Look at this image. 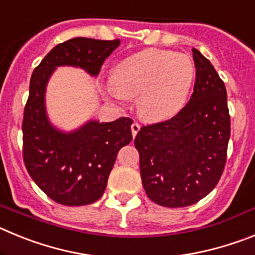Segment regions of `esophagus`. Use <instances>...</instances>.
Here are the masks:
<instances>
[{"instance_id":"34e87169","label":"esophagus","mask_w":255,"mask_h":255,"mask_svg":"<svg viewBox=\"0 0 255 255\" xmlns=\"http://www.w3.org/2000/svg\"><path fill=\"white\" fill-rule=\"evenodd\" d=\"M140 130V125H139L138 123H132L131 124V134L132 136H136V134H138V131Z\"/></svg>"}]
</instances>
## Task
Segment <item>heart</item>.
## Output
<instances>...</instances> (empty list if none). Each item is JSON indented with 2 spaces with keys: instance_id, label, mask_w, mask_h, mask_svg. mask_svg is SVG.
Here are the masks:
<instances>
[{
  "instance_id": "1",
  "label": "heart",
  "mask_w": 255,
  "mask_h": 255,
  "mask_svg": "<svg viewBox=\"0 0 255 255\" xmlns=\"http://www.w3.org/2000/svg\"><path fill=\"white\" fill-rule=\"evenodd\" d=\"M195 78L191 58L163 49H145L126 57L115 70L110 92L117 100L136 97L140 116L162 121L185 106Z\"/></svg>"
}]
</instances>
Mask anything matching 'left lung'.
I'll return each instance as SVG.
<instances>
[{
    "mask_svg": "<svg viewBox=\"0 0 255 255\" xmlns=\"http://www.w3.org/2000/svg\"><path fill=\"white\" fill-rule=\"evenodd\" d=\"M195 83L181 111L141 126L135 136L143 188L152 202L179 208L208 195L222 176L230 139L227 93L213 65L193 48Z\"/></svg>",
    "mask_w": 255,
    "mask_h": 255,
    "instance_id": "1",
    "label": "left lung"
}]
</instances>
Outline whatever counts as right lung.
<instances>
[{
  "instance_id": "obj_1",
  "label": "right lung",
  "mask_w": 255,
  "mask_h": 255,
  "mask_svg": "<svg viewBox=\"0 0 255 255\" xmlns=\"http://www.w3.org/2000/svg\"><path fill=\"white\" fill-rule=\"evenodd\" d=\"M119 44L120 39L73 38L52 48L31 74L22 119V158L33 181L56 203L85 206L102 197L117 153L132 139V120L89 121L69 134L58 131L49 124L44 108L47 82L62 65L98 75Z\"/></svg>"
}]
</instances>
